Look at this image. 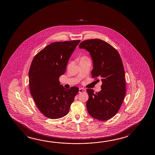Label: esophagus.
<instances>
[{
    "instance_id": "obj_1",
    "label": "esophagus",
    "mask_w": 155,
    "mask_h": 155,
    "mask_svg": "<svg viewBox=\"0 0 155 155\" xmlns=\"http://www.w3.org/2000/svg\"><path fill=\"white\" fill-rule=\"evenodd\" d=\"M85 92H86V91H85V89H83V88H79V93H85Z\"/></svg>"
}]
</instances>
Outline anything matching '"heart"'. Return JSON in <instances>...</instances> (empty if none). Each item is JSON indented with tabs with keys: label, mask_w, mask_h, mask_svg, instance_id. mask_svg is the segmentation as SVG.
<instances>
[{
	"label": "heart",
	"mask_w": 155,
	"mask_h": 155,
	"mask_svg": "<svg viewBox=\"0 0 155 155\" xmlns=\"http://www.w3.org/2000/svg\"><path fill=\"white\" fill-rule=\"evenodd\" d=\"M83 59H85V58H83Z\"/></svg>",
	"instance_id": "obj_1"
}]
</instances>
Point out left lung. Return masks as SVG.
Listing matches in <instances>:
<instances>
[{"mask_svg":"<svg viewBox=\"0 0 155 155\" xmlns=\"http://www.w3.org/2000/svg\"><path fill=\"white\" fill-rule=\"evenodd\" d=\"M79 47L89 52L93 64L92 77H98L102 82L98 93L86 89L88 112L94 119L106 121L117 114L125 97V72L121 57L112 46L100 39L84 41Z\"/></svg>","mask_w":155,"mask_h":155,"instance_id":"8db88e82","label":"left lung"}]
</instances>
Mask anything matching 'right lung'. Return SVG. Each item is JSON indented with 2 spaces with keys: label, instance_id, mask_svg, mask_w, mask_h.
Masks as SVG:
<instances>
[{
  "label": "right lung",
  "instance_id": "obj_1",
  "mask_svg": "<svg viewBox=\"0 0 155 155\" xmlns=\"http://www.w3.org/2000/svg\"><path fill=\"white\" fill-rule=\"evenodd\" d=\"M80 40L55 42L47 45L34 58L28 72L32 97L41 112L49 119L61 118L68 114L79 88L66 89L60 77Z\"/></svg>",
  "mask_w": 155,
  "mask_h": 155
}]
</instances>
